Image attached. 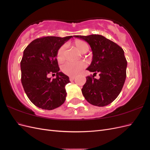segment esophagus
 Masks as SVG:
<instances>
[{
    "label": "esophagus",
    "mask_w": 150,
    "mask_h": 150,
    "mask_svg": "<svg viewBox=\"0 0 150 150\" xmlns=\"http://www.w3.org/2000/svg\"><path fill=\"white\" fill-rule=\"evenodd\" d=\"M74 79H75V76H70L69 77V79H70L71 81H73Z\"/></svg>",
    "instance_id": "34e87169"
}]
</instances>
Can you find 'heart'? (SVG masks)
I'll list each match as a JSON object with an SVG mask.
<instances>
[{
    "label": "heart",
    "instance_id": "heart-1",
    "mask_svg": "<svg viewBox=\"0 0 150 150\" xmlns=\"http://www.w3.org/2000/svg\"><path fill=\"white\" fill-rule=\"evenodd\" d=\"M74 44L78 51L81 53H85L88 51L89 47L84 40L77 39L74 42ZM66 56V46L63 45L58 49L57 52V59L59 62L64 61ZM86 67V64L83 61L67 62L62 66V71L67 75L76 76L78 74Z\"/></svg>",
    "mask_w": 150,
    "mask_h": 150
}]
</instances>
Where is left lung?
Here are the masks:
<instances>
[{
	"instance_id": "left-lung-1",
	"label": "left lung",
	"mask_w": 150,
	"mask_h": 150,
	"mask_svg": "<svg viewBox=\"0 0 150 150\" xmlns=\"http://www.w3.org/2000/svg\"><path fill=\"white\" fill-rule=\"evenodd\" d=\"M87 42L93 51V59L87 70L100 78L86 77L82 93L88 103L105 106L118 96L125 82L127 61L124 51L117 44L101 35H74ZM94 75V74H93Z\"/></svg>"
}]
</instances>
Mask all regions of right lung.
Masks as SVG:
<instances>
[{
	"mask_svg": "<svg viewBox=\"0 0 150 150\" xmlns=\"http://www.w3.org/2000/svg\"><path fill=\"white\" fill-rule=\"evenodd\" d=\"M71 38V35L38 38L24 51L21 62L22 84L30 101L39 108L52 110L66 100L65 86L70 81L69 77L59 72L57 52ZM50 73H56L57 78H47Z\"/></svg>",
	"mask_w": 150,
	"mask_h": 150,
	"instance_id": "right-lung-1",
	"label": "right lung"
}]
</instances>
